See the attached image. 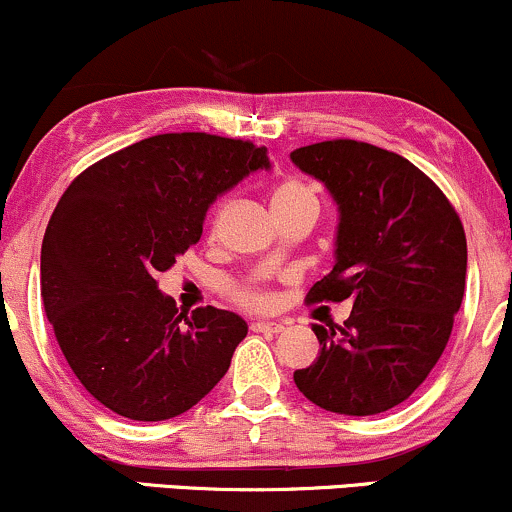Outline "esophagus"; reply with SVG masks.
Masks as SVG:
<instances>
[{
  "label": "esophagus",
  "instance_id": "1",
  "mask_svg": "<svg viewBox=\"0 0 512 512\" xmlns=\"http://www.w3.org/2000/svg\"><path fill=\"white\" fill-rule=\"evenodd\" d=\"M255 333H265V335H279L284 333V325L282 323H265V320H257V323L250 325Z\"/></svg>",
  "mask_w": 512,
  "mask_h": 512
}]
</instances>
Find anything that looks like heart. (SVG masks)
I'll return each mask as SVG.
<instances>
[{
    "label": "heart",
    "mask_w": 512,
    "mask_h": 512,
    "mask_svg": "<svg viewBox=\"0 0 512 512\" xmlns=\"http://www.w3.org/2000/svg\"><path fill=\"white\" fill-rule=\"evenodd\" d=\"M272 206H274V213L286 211V209H296V206H308V209L318 211V206H320L318 187L313 182H308V179L291 174V177H284L282 182L274 187ZM221 213H223V199H218L216 204L211 206L209 221L216 223L218 218H221ZM226 294L233 301H238L240 306L257 308V311L269 306V296L265 294V291L250 289V286H233V284H230V286H226Z\"/></svg>",
    "instance_id": "obj_1"
}]
</instances>
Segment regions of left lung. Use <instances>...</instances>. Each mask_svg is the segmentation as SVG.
Instances as JSON below:
<instances>
[{"label": "left lung", "mask_w": 512, "mask_h": 512, "mask_svg": "<svg viewBox=\"0 0 512 512\" xmlns=\"http://www.w3.org/2000/svg\"><path fill=\"white\" fill-rule=\"evenodd\" d=\"M291 160L340 206L338 260L306 303L352 301L345 325H313L323 347L294 381L330 413H384L445 352L464 299V226L428 174L384 148L335 138L294 150Z\"/></svg>", "instance_id": "8db88e82"}]
</instances>
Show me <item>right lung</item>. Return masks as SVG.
<instances>
[{
	"label": "right lung",
	"instance_id": "right-lung-1",
	"mask_svg": "<svg viewBox=\"0 0 512 512\" xmlns=\"http://www.w3.org/2000/svg\"><path fill=\"white\" fill-rule=\"evenodd\" d=\"M267 148L211 133H162L72 179L41 247V296L80 384L143 423L196 406L228 372L247 323L221 308L177 311L157 274L199 243L206 209Z\"/></svg>",
	"mask_w": 512,
	"mask_h": 512
}]
</instances>
